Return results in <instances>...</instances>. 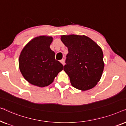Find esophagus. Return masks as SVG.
<instances>
[{
    "mask_svg": "<svg viewBox=\"0 0 126 126\" xmlns=\"http://www.w3.org/2000/svg\"><path fill=\"white\" fill-rule=\"evenodd\" d=\"M60 62H61V63H62V64H63V65H65V60H63H63H61V61H60Z\"/></svg>",
    "mask_w": 126,
    "mask_h": 126,
    "instance_id": "esophagus-1",
    "label": "esophagus"
}]
</instances>
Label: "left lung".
<instances>
[{
  "mask_svg": "<svg viewBox=\"0 0 126 126\" xmlns=\"http://www.w3.org/2000/svg\"><path fill=\"white\" fill-rule=\"evenodd\" d=\"M61 40L68 49L63 70L72 85L81 91L94 88L104 70L101 47L85 35H62Z\"/></svg>",
  "mask_w": 126,
  "mask_h": 126,
  "instance_id": "1",
  "label": "left lung"
}]
</instances>
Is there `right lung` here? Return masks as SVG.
Listing matches in <instances>:
<instances>
[{
	"mask_svg": "<svg viewBox=\"0 0 126 126\" xmlns=\"http://www.w3.org/2000/svg\"><path fill=\"white\" fill-rule=\"evenodd\" d=\"M53 38L39 36L25 46L19 58L20 71L26 80L34 85L44 87L52 83L63 65L55 59L50 48Z\"/></svg>",
	"mask_w": 126,
	"mask_h": 126,
	"instance_id": "1",
	"label": "right lung"
}]
</instances>
